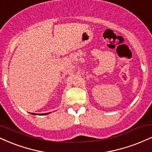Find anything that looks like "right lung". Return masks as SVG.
I'll return each instance as SVG.
<instances>
[{
  "label": "right lung",
  "mask_w": 152,
  "mask_h": 152,
  "mask_svg": "<svg viewBox=\"0 0 152 152\" xmlns=\"http://www.w3.org/2000/svg\"><path fill=\"white\" fill-rule=\"evenodd\" d=\"M50 113H45V114H40L39 115H41V116H43V115H47V114H49ZM31 114L33 115H37V114H34V113H31Z\"/></svg>",
  "instance_id": "right-lung-1"
}]
</instances>
